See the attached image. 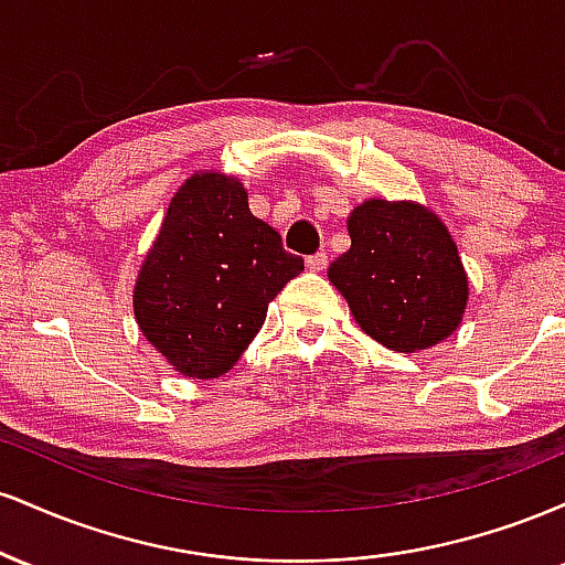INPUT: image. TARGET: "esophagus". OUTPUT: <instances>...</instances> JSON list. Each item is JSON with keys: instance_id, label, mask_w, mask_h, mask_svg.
Here are the masks:
<instances>
[{"instance_id": "obj_1", "label": "esophagus", "mask_w": 565, "mask_h": 565, "mask_svg": "<svg viewBox=\"0 0 565 565\" xmlns=\"http://www.w3.org/2000/svg\"><path fill=\"white\" fill-rule=\"evenodd\" d=\"M305 265H308L310 270H316V274H321V270H327V265H329L327 252H316V255H310L308 260H305Z\"/></svg>"}]
</instances>
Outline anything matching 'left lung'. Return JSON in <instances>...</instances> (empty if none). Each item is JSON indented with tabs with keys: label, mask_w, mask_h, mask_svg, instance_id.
I'll list each match as a JSON object with an SVG mask.
<instances>
[{
	"label": "left lung",
	"mask_w": 565,
	"mask_h": 565,
	"mask_svg": "<svg viewBox=\"0 0 565 565\" xmlns=\"http://www.w3.org/2000/svg\"><path fill=\"white\" fill-rule=\"evenodd\" d=\"M350 249L329 265L350 313L398 353L438 345L459 327L468 276L449 231L414 201L369 199L348 217Z\"/></svg>",
	"instance_id": "8db88e82"
}]
</instances>
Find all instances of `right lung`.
<instances>
[{"label": "right lung", "mask_w": 565, "mask_h": 565, "mask_svg": "<svg viewBox=\"0 0 565 565\" xmlns=\"http://www.w3.org/2000/svg\"><path fill=\"white\" fill-rule=\"evenodd\" d=\"M302 257L249 212L231 174L199 172L174 193L135 284L146 340L193 380H212L242 359L268 302L302 274Z\"/></svg>", "instance_id": "obj_1"}]
</instances>
